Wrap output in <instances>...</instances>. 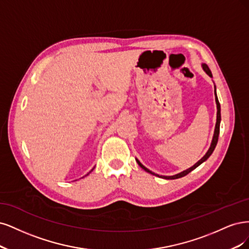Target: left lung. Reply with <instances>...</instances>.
<instances>
[{"label": "left lung", "mask_w": 249, "mask_h": 249, "mask_svg": "<svg viewBox=\"0 0 249 249\" xmlns=\"http://www.w3.org/2000/svg\"><path fill=\"white\" fill-rule=\"evenodd\" d=\"M202 67L204 69V71L206 72V73L209 75L210 77H212V73H211V70L209 69V67H208L207 64H202ZM215 101H216V106H217V117H216V125H215V130H214V135H213V139H212V142H211V146L209 148V150L207 151V153L204 155V157L200 158L198 161L194 165L191 166L189 168H187L186 171H183L177 175H174V176H159L153 172H151L150 170H148V168L146 166H143L138 159H136V161H138L139 165L142 168V170H145L146 172L154 175V176H157V177L159 178H163V179H167V180H174V179H178V178H182L184 177V176H186L187 174H189L191 171H194L195 168H196L199 164H202L204 161H206V160L210 157V155L213 153V151L216 147V145H217V142H218V136H219V127H220V121H221V116H220V104H219V101H218V98H217V95H216V88H215Z\"/></svg>", "instance_id": "left-lung-1"}]
</instances>
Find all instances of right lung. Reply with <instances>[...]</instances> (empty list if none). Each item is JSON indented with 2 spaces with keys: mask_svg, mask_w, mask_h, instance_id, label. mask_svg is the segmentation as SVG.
Wrapping results in <instances>:
<instances>
[{
  "mask_svg": "<svg viewBox=\"0 0 249 249\" xmlns=\"http://www.w3.org/2000/svg\"><path fill=\"white\" fill-rule=\"evenodd\" d=\"M93 170H94V168H92V171H93ZM92 171H91V172H92ZM91 172H90V173H91ZM87 175H89V174H87Z\"/></svg>",
  "mask_w": 249,
  "mask_h": 249,
  "instance_id": "right-lung-1",
  "label": "right lung"
}]
</instances>
